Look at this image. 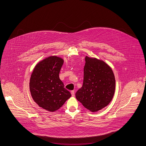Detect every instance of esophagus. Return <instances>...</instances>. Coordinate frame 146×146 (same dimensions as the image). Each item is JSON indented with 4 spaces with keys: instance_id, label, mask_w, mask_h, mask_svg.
<instances>
[{
    "instance_id": "34e87169",
    "label": "esophagus",
    "mask_w": 146,
    "mask_h": 146,
    "mask_svg": "<svg viewBox=\"0 0 146 146\" xmlns=\"http://www.w3.org/2000/svg\"><path fill=\"white\" fill-rule=\"evenodd\" d=\"M71 94H72V97H74L75 96V94H74V91L72 90L71 91Z\"/></svg>"
}]
</instances>
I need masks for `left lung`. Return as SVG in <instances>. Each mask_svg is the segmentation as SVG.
I'll list each match as a JSON object with an SVG mask.
<instances>
[{
    "label": "left lung",
    "mask_w": 146,
    "mask_h": 146,
    "mask_svg": "<svg viewBox=\"0 0 146 146\" xmlns=\"http://www.w3.org/2000/svg\"><path fill=\"white\" fill-rule=\"evenodd\" d=\"M83 84L76 93L77 100L91 112H97L111 101L115 90L112 70L104 62L85 58Z\"/></svg>",
    "instance_id": "left-lung-1"
}]
</instances>
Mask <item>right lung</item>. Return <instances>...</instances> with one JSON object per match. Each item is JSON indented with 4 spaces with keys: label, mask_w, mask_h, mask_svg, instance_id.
<instances>
[{
    "label": "right lung",
    "mask_w": 146,
    "mask_h": 146,
    "mask_svg": "<svg viewBox=\"0 0 146 146\" xmlns=\"http://www.w3.org/2000/svg\"><path fill=\"white\" fill-rule=\"evenodd\" d=\"M63 64L60 58L48 57L35 66L31 76L30 89L33 100L50 112L59 109L72 96L59 78Z\"/></svg>",
    "instance_id": "add662e5"
}]
</instances>
